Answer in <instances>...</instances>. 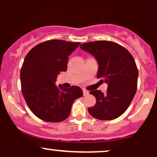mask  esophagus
Here are the masks:
<instances>
[{
	"instance_id": "1",
	"label": "esophagus",
	"mask_w": 157,
	"mask_h": 157,
	"mask_svg": "<svg viewBox=\"0 0 157 157\" xmlns=\"http://www.w3.org/2000/svg\"><path fill=\"white\" fill-rule=\"evenodd\" d=\"M82 91H83V95H84V96H86V95L89 94V92L88 91H86V89H83V90H82Z\"/></svg>"
}]
</instances>
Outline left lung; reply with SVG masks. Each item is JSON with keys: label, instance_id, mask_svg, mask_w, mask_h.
Wrapping results in <instances>:
<instances>
[{"label": "left lung", "instance_id": "left-lung-1", "mask_svg": "<svg viewBox=\"0 0 157 157\" xmlns=\"http://www.w3.org/2000/svg\"><path fill=\"white\" fill-rule=\"evenodd\" d=\"M80 48L94 57L98 63L97 78L108 84L107 91L94 90L96 104L89 108L93 117L111 120L126 111L137 89L138 69L130 52L112 41H94L80 45Z\"/></svg>", "mask_w": 157, "mask_h": 157}]
</instances>
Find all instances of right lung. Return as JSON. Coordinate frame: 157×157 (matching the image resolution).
Returning a JSON list of instances; mask_svg holds the SVG:
<instances>
[{"instance_id": "add662e5", "label": "right lung", "mask_w": 157, "mask_h": 157, "mask_svg": "<svg viewBox=\"0 0 157 157\" xmlns=\"http://www.w3.org/2000/svg\"><path fill=\"white\" fill-rule=\"evenodd\" d=\"M80 44L61 40L45 41L25 57L21 70V91L32 112L44 121L66 120L75 100L83 94L79 86L66 89L55 84L57 75L67 69L68 56Z\"/></svg>"}]
</instances>
